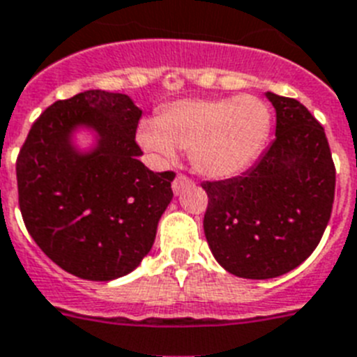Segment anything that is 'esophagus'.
<instances>
[{"instance_id": "esophagus-1", "label": "esophagus", "mask_w": 357, "mask_h": 357, "mask_svg": "<svg viewBox=\"0 0 357 357\" xmlns=\"http://www.w3.org/2000/svg\"><path fill=\"white\" fill-rule=\"evenodd\" d=\"M188 185H192V181H190L187 176H183V174H178V176H176V179L172 181L174 194H176V196H178V194H181L183 192V188H187Z\"/></svg>"}]
</instances>
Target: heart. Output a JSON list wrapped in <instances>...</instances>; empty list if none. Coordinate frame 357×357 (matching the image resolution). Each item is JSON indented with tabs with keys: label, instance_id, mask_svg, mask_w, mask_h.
Masks as SVG:
<instances>
[{
	"label": "heart",
	"instance_id": "1",
	"mask_svg": "<svg viewBox=\"0 0 357 357\" xmlns=\"http://www.w3.org/2000/svg\"><path fill=\"white\" fill-rule=\"evenodd\" d=\"M271 132V110L256 96L221 100H179L165 107L158 119H145L137 139L161 161L190 149V161L212 179L234 178L261 152Z\"/></svg>",
	"mask_w": 357,
	"mask_h": 357
}]
</instances>
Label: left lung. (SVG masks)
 Instances as JSON below:
<instances>
[{
    "mask_svg": "<svg viewBox=\"0 0 357 357\" xmlns=\"http://www.w3.org/2000/svg\"><path fill=\"white\" fill-rule=\"evenodd\" d=\"M275 139L238 178L205 181L203 229L215 261L247 280L287 274L317 247L331 220L336 169L325 128L292 98L266 92Z\"/></svg>",
    "mask_w": 357,
    "mask_h": 357,
    "instance_id": "1",
    "label": "left lung"
}]
</instances>
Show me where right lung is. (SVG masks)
<instances>
[{"label": "right lung", "mask_w": 357, "mask_h": 357, "mask_svg": "<svg viewBox=\"0 0 357 357\" xmlns=\"http://www.w3.org/2000/svg\"><path fill=\"white\" fill-rule=\"evenodd\" d=\"M142 118L127 94L86 91L41 114L16 163L20 211L29 234L63 271L91 281L132 272L151 252L172 199L176 174L152 172L137 160ZM92 130L83 153L73 132Z\"/></svg>", "instance_id": "add662e5"}]
</instances>
